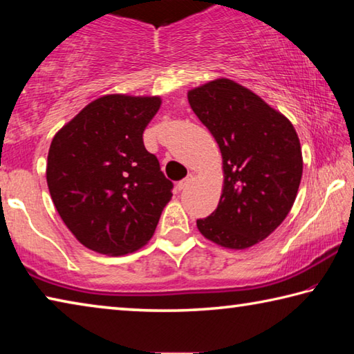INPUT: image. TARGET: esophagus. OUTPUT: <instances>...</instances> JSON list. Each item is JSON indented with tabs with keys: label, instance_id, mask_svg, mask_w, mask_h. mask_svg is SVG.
Returning <instances> with one entry per match:
<instances>
[{
	"label": "esophagus",
	"instance_id": "esophagus-1",
	"mask_svg": "<svg viewBox=\"0 0 354 354\" xmlns=\"http://www.w3.org/2000/svg\"><path fill=\"white\" fill-rule=\"evenodd\" d=\"M192 181H194V175H192V173H190V175H187V176H185L184 179H181V181H179V183L176 184L178 190H183V189H185V187H187V185H189Z\"/></svg>",
	"mask_w": 354,
	"mask_h": 354
}]
</instances>
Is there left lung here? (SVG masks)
I'll use <instances>...</instances> for the list:
<instances>
[{
	"label": "left lung",
	"instance_id": "1",
	"mask_svg": "<svg viewBox=\"0 0 354 354\" xmlns=\"http://www.w3.org/2000/svg\"><path fill=\"white\" fill-rule=\"evenodd\" d=\"M187 98L223 158L218 206L196 226L220 247H253L283 223L297 198L303 175L297 131L283 113L226 77L192 88Z\"/></svg>",
	"mask_w": 354,
	"mask_h": 354
}]
</instances>
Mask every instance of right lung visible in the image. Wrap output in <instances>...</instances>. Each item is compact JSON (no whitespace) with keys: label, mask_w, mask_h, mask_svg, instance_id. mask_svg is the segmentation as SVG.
Listing matches in <instances>:
<instances>
[{"label":"right lung","mask_w":354,"mask_h":354,"mask_svg":"<svg viewBox=\"0 0 354 354\" xmlns=\"http://www.w3.org/2000/svg\"><path fill=\"white\" fill-rule=\"evenodd\" d=\"M159 97L104 95L53 137L46 183L53 203L88 250L122 256L153 237L173 183L143 145Z\"/></svg>","instance_id":"obj_1"}]
</instances>
